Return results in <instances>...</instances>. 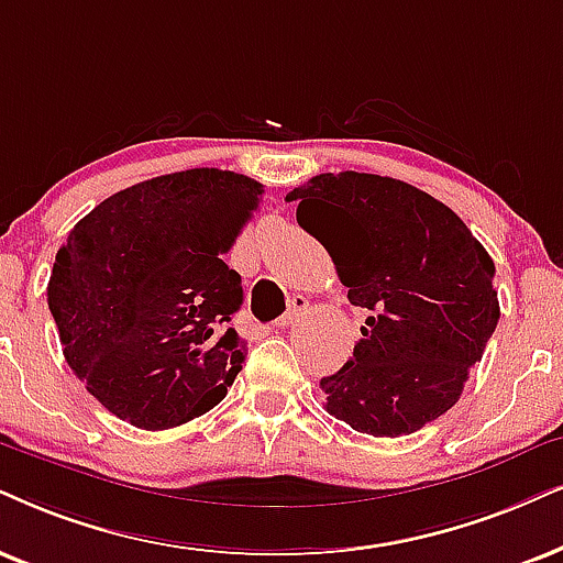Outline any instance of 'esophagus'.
I'll return each instance as SVG.
<instances>
[{
    "label": "esophagus",
    "mask_w": 563,
    "mask_h": 563,
    "mask_svg": "<svg viewBox=\"0 0 563 563\" xmlns=\"http://www.w3.org/2000/svg\"><path fill=\"white\" fill-rule=\"evenodd\" d=\"M306 309H309V301H306V296H294V303H290V309L280 319H277L275 327H280V330H286V327H294L296 322H301Z\"/></svg>",
    "instance_id": "esophagus-1"
}]
</instances>
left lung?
Returning <instances> with one entry per match:
<instances>
[{"instance_id":"obj_1","label":"left lung","mask_w":563,"mask_h":563,"mask_svg":"<svg viewBox=\"0 0 563 563\" xmlns=\"http://www.w3.org/2000/svg\"><path fill=\"white\" fill-rule=\"evenodd\" d=\"M286 199L368 309L353 358L319 382L327 412L372 437L437 421L499 324L494 260L444 202L389 176L319 174Z\"/></svg>"}]
</instances>
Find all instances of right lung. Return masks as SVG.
<instances>
[{
	"label": "right lung",
	"instance_id": "add662e5",
	"mask_svg": "<svg viewBox=\"0 0 563 563\" xmlns=\"http://www.w3.org/2000/svg\"><path fill=\"white\" fill-rule=\"evenodd\" d=\"M262 184L189 168L117 191L69 231L48 280L64 358L137 429H174L223 400L246 358L229 327L244 290L223 257Z\"/></svg>",
	"mask_w": 563,
	"mask_h": 563
}]
</instances>
